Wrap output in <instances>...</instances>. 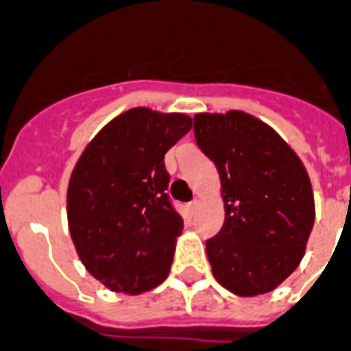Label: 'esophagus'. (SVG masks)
Listing matches in <instances>:
<instances>
[{
	"mask_svg": "<svg viewBox=\"0 0 351 351\" xmlns=\"http://www.w3.org/2000/svg\"><path fill=\"white\" fill-rule=\"evenodd\" d=\"M197 208H199V201H193V202H190V204H188V210L192 211H197Z\"/></svg>",
	"mask_w": 351,
	"mask_h": 351,
	"instance_id": "1",
	"label": "esophagus"
}]
</instances>
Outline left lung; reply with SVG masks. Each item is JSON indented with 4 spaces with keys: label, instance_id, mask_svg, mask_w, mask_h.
<instances>
[{
    "label": "left lung",
    "instance_id": "obj_1",
    "mask_svg": "<svg viewBox=\"0 0 351 351\" xmlns=\"http://www.w3.org/2000/svg\"><path fill=\"white\" fill-rule=\"evenodd\" d=\"M193 121L224 202V226L206 242L213 276L237 296L267 294L305 256L315 221L308 172L291 145L249 112H199Z\"/></svg>",
    "mask_w": 351,
    "mask_h": 351
}]
</instances>
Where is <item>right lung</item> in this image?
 Returning <instances> with one entry per match:
<instances>
[{"mask_svg":"<svg viewBox=\"0 0 351 351\" xmlns=\"http://www.w3.org/2000/svg\"><path fill=\"white\" fill-rule=\"evenodd\" d=\"M192 129L182 112L132 107L86 145L68 182L77 254L109 291L138 296L167 280L182 219L165 190V154Z\"/></svg>","mask_w":351,"mask_h":351,"instance_id":"1","label":"right lung"}]
</instances>
